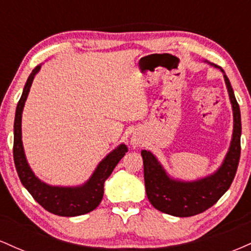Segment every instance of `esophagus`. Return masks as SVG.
Returning <instances> with one entry per match:
<instances>
[{
  "label": "esophagus",
  "instance_id": "1",
  "mask_svg": "<svg viewBox=\"0 0 251 251\" xmlns=\"http://www.w3.org/2000/svg\"><path fill=\"white\" fill-rule=\"evenodd\" d=\"M131 144H132V145H133L134 148H135V146H138V145H139L140 142H139V139H135V138H132V140H131Z\"/></svg>",
  "mask_w": 251,
  "mask_h": 251
}]
</instances>
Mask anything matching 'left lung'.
Segmentation results:
<instances>
[{"label":"left lung","mask_w":251,"mask_h":251,"mask_svg":"<svg viewBox=\"0 0 251 251\" xmlns=\"http://www.w3.org/2000/svg\"><path fill=\"white\" fill-rule=\"evenodd\" d=\"M212 66L224 73L221 67ZM224 80L234 112V132L226 159L215 174L195 181L172 179L151 152L146 150L142 151L146 195L150 203L164 214L176 217H190L201 214L211 208L226 194L234 180L241 157V111L226 74Z\"/></svg>","instance_id":"8db88e82"}]
</instances>
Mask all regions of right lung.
<instances>
[{
	"instance_id": "obj_1",
	"label": "right lung",
	"mask_w": 251,
	"mask_h": 251,
	"mask_svg": "<svg viewBox=\"0 0 251 251\" xmlns=\"http://www.w3.org/2000/svg\"><path fill=\"white\" fill-rule=\"evenodd\" d=\"M40 68H41V65L36 66L30 75L28 76L21 99L19 100L16 107L15 122H14L13 153L17 175H19L22 185L33 196L34 200L47 211L57 216H63V217L85 215L87 212L93 211L100 204L103 196L105 180L111 176L112 171L128 151V149L127 146L122 144L108 155H106L98 165L92 177L81 186H73V188L50 186L40 180L31 171L27 159H25L21 133L22 111H24L25 102L30 91L31 82Z\"/></svg>"
}]
</instances>
